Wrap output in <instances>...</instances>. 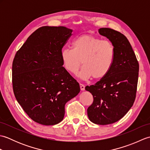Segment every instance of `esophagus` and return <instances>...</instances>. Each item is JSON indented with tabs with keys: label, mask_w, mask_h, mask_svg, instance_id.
I'll return each instance as SVG.
<instances>
[{
	"label": "esophagus",
	"mask_w": 150,
	"mask_h": 150,
	"mask_svg": "<svg viewBox=\"0 0 150 150\" xmlns=\"http://www.w3.org/2000/svg\"><path fill=\"white\" fill-rule=\"evenodd\" d=\"M80 88L81 91H84L85 90V86L82 84H80Z\"/></svg>",
	"instance_id": "1"
}]
</instances>
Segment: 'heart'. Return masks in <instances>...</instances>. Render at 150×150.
<instances>
[{
	"mask_svg": "<svg viewBox=\"0 0 150 150\" xmlns=\"http://www.w3.org/2000/svg\"><path fill=\"white\" fill-rule=\"evenodd\" d=\"M115 57V48L111 41L91 34L77 37L73 42V49L65 48L61 52L64 67L68 72L76 74L82 63L80 77L84 80L104 78L112 68Z\"/></svg>",
	"mask_w": 150,
	"mask_h": 150,
	"instance_id": "heart-1",
	"label": "heart"
}]
</instances>
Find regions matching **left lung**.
I'll return each mask as SVG.
<instances>
[{
  "instance_id": "left-lung-1",
  "label": "left lung",
  "mask_w": 150,
  "mask_h": 150,
  "mask_svg": "<svg viewBox=\"0 0 150 150\" xmlns=\"http://www.w3.org/2000/svg\"><path fill=\"white\" fill-rule=\"evenodd\" d=\"M98 33L113 43L115 57L106 77L95 85L86 86L85 90L93 97L87 112L92 122L107 125L122 119L134 103L139 65L131 44L123 34L108 28H100Z\"/></svg>"
}]
</instances>
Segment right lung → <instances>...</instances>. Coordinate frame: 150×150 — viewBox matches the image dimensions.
<instances>
[{"label":"right lung","instance_id":"right-lung-1","mask_svg":"<svg viewBox=\"0 0 150 150\" xmlns=\"http://www.w3.org/2000/svg\"><path fill=\"white\" fill-rule=\"evenodd\" d=\"M72 30L39 28L16 53L12 65L13 90L18 104L35 122L55 125L63 120L65 104L80 86L64 68L63 46Z\"/></svg>","mask_w":150,"mask_h":150}]
</instances>
